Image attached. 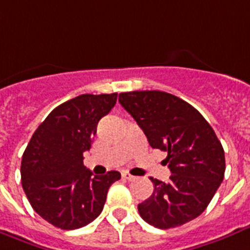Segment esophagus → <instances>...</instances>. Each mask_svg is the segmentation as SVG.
<instances>
[{
    "label": "esophagus",
    "mask_w": 250,
    "mask_h": 250,
    "mask_svg": "<svg viewBox=\"0 0 250 250\" xmlns=\"http://www.w3.org/2000/svg\"><path fill=\"white\" fill-rule=\"evenodd\" d=\"M123 179L126 180V181H134L135 177L134 176H131L130 173H126V172H125V173H123Z\"/></svg>",
    "instance_id": "esophagus-1"
}]
</instances>
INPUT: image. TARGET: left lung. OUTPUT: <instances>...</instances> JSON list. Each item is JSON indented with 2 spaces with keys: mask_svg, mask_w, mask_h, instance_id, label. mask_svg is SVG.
I'll use <instances>...</instances> for the list:
<instances>
[{
  "mask_svg": "<svg viewBox=\"0 0 250 250\" xmlns=\"http://www.w3.org/2000/svg\"><path fill=\"white\" fill-rule=\"evenodd\" d=\"M119 102L150 146L167 152L164 162L172 173L168 183L150 177L154 191L138 205L139 215L162 229L195 219L224 179V150L215 131L194 107L168 92H121Z\"/></svg>",
  "mask_w": 250,
  "mask_h": 250,
  "instance_id": "obj_1",
  "label": "left lung"
}]
</instances>
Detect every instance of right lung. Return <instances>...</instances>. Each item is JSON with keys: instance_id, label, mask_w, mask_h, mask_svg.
Here are the masks:
<instances>
[{"instance_id": "obj_1", "label": "right lung", "mask_w": 250, "mask_h": 250, "mask_svg": "<svg viewBox=\"0 0 250 250\" xmlns=\"http://www.w3.org/2000/svg\"><path fill=\"white\" fill-rule=\"evenodd\" d=\"M117 94H83L46 116L23 152L22 187L42 219L61 229H77L96 219L120 172L96 176L83 166L102 117Z\"/></svg>"}]
</instances>
